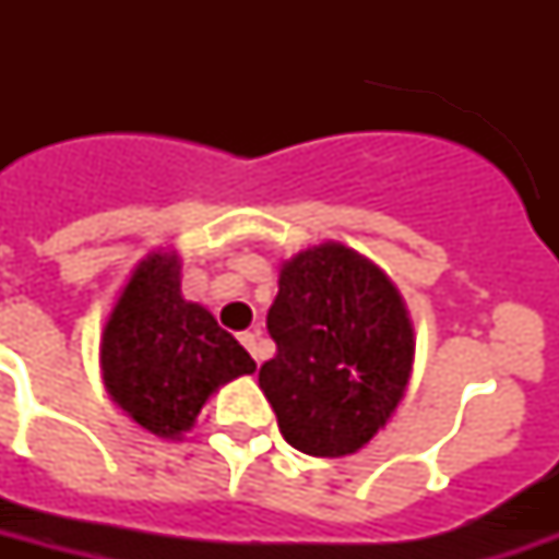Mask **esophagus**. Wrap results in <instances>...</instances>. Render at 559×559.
<instances>
[{"label":"esophagus","instance_id":"esophagus-1","mask_svg":"<svg viewBox=\"0 0 559 559\" xmlns=\"http://www.w3.org/2000/svg\"><path fill=\"white\" fill-rule=\"evenodd\" d=\"M240 342H243V348L249 350V354H252L254 362H261V357H263V350H261V333H258V331L240 333Z\"/></svg>","mask_w":559,"mask_h":559}]
</instances>
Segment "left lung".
I'll use <instances>...</instances> for the list:
<instances>
[{
    "label": "left lung",
    "mask_w": 559,
    "mask_h": 559,
    "mask_svg": "<svg viewBox=\"0 0 559 559\" xmlns=\"http://www.w3.org/2000/svg\"><path fill=\"white\" fill-rule=\"evenodd\" d=\"M266 328L278 354L258 382L289 447L342 459L385 429L412 377L415 328L377 263L336 240L307 246L281 263Z\"/></svg>",
    "instance_id": "8db88e82"
}]
</instances>
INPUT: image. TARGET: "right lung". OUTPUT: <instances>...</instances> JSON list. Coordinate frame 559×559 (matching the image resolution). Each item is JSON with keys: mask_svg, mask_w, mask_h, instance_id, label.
<instances>
[{"mask_svg": "<svg viewBox=\"0 0 559 559\" xmlns=\"http://www.w3.org/2000/svg\"><path fill=\"white\" fill-rule=\"evenodd\" d=\"M177 252L135 263L100 333V373L121 412L144 432L182 441L219 385L254 371L240 342L179 289Z\"/></svg>", "mask_w": 559, "mask_h": 559, "instance_id": "right-lung-1", "label": "right lung"}]
</instances>
